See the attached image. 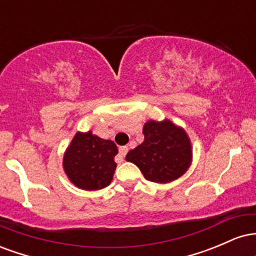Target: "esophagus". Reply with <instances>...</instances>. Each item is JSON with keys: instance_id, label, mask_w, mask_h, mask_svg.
I'll list each match as a JSON object with an SVG mask.
<instances>
[{"instance_id": "34e87169", "label": "esophagus", "mask_w": 256, "mask_h": 256, "mask_svg": "<svg viewBox=\"0 0 256 256\" xmlns=\"http://www.w3.org/2000/svg\"><path fill=\"white\" fill-rule=\"evenodd\" d=\"M128 146H120V148H119V155H120V156H122V158H125V155L128 154Z\"/></svg>"}]
</instances>
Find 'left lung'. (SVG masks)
<instances>
[{
	"label": "left lung",
	"instance_id": "left-lung-1",
	"mask_svg": "<svg viewBox=\"0 0 256 256\" xmlns=\"http://www.w3.org/2000/svg\"><path fill=\"white\" fill-rule=\"evenodd\" d=\"M144 140L126 155L144 178L154 183H168L180 177L192 161V146L183 128L170 120L148 122L143 128Z\"/></svg>",
	"mask_w": 256,
	"mask_h": 256
}]
</instances>
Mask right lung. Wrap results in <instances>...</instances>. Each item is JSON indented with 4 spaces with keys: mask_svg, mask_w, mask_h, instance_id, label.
<instances>
[{
    "mask_svg": "<svg viewBox=\"0 0 256 256\" xmlns=\"http://www.w3.org/2000/svg\"><path fill=\"white\" fill-rule=\"evenodd\" d=\"M116 143L91 132L77 134L64 158V168L71 182L84 190H98L110 185L116 171Z\"/></svg>",
    "mask_w": 256,
    "mask_h": 256,
    "instance_id": "obj_1",
    "label": "right lung"
}]
</instances>
